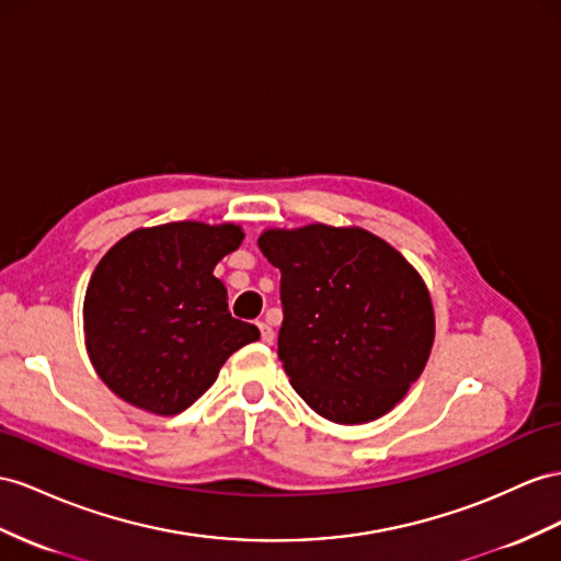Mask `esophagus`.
<instances>
[{"mask_svg": "<svg viewBox=\"0 0 561 561\" xmlns=\"http://www.w3.org/2000/svg\"><path fill=\"white\" fill-rule=\"evenodd\" d=\"M257 329H261L263 343H272V341H275V332H272V327H270L267 322H257Z\"/></svg>", "mask_w": 561, "mask_h": 561, "instance_id": "esophagus-1", "label": "esophagus"}]
</instances>
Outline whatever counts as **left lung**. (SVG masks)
I'll use <instances>...</instances> for the list:
<instances>
[{
    "label": "left lung",
    "instance_id": "obj_1",
    "mask_svg": "<svg viewBox=\"0 0 561 561\" xmlns=\"http://www.w3.org/2000/svg\"><path fill=\"white\" fill-rule=\"evenodd\" d=\"M279 267V360L296 393L336 424L379 420L420 379L434 343L422 277L360 227L267 229Z\"/></svg>",
    "mask_w": 561,
    "mask_h": 561
}]
</instances>
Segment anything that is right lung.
Returning a JSON list of instances; mask_svg holds the SVG:
<instances>
[{
	"mask_svg": "<svg viewBox=\"0 0 561 561\" xmlns=\"http://www.w3.org/2000/svg\"><path fill=\"white\" fill-rule=\"evenodd\" d=\"M237 225L170 222L137 229L99 261L84 294V343L96 375L125 403L153 414L190 408L255 324L227 310L213 275L239 249Z\"/></svg>",
	"mask_w": 561,
	"mask_h": 561,
	"instance_id": "obj_1",
	"label": "right lung"
}]
</instances>
